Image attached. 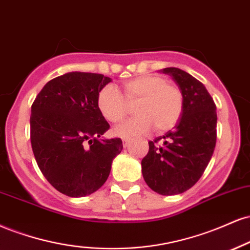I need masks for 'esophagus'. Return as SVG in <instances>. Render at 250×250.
<instances>
[{"label": "esophagus", "instance_id": "obj_1", "mask_svg": "<svg viewBox=\"0 0 250 250\" xmlns=\"http://www.w3.org/2000/svg\"><path fill=\"white\" fill-rule=\"evenodd\" d=\"M128 144H130V139H127V138H124V139H123V145H124V147H127Z\"/></svg>", "mask_w": 250, "mask_h": 250}]
</instances>
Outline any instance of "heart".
Segmentation results:
<instances>
[{
  "label": "heart",
  "mask_w": 250,
  "mask_h": 250,
  "mask_svg": "<svg viewBox=\"0 0 250 250\" xmlns=\"http://www.w3.org/2000/svg\"><path fill=\"white\" fill-rule=\"evenodd\" d=\"M124 99L113 85L99 91L97 106L105 119L118 123L125 117L129 104L137 102L138 116L120 123L114 133L123 138L136 137L147 132L152 126L159 132L168 131L178 123L184 110L181 90L157 75H143L124 83Z\"/></svg>",
  "instance_id": "b5f03b06"
}]
</instances>
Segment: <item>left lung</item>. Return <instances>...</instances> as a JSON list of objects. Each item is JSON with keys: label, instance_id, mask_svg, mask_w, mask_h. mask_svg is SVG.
Returning a JSON list of instances; mask_svg holds the SVG:
<instances>
[{"label": "left lung", "instance_id": "obj_1", "mask_svg": "<svg viewBox=\"0 0 250 250\" xmlns=\"http://www.w3.org/2000/svg\"><path fill=\"white\" fill-rule=\"evenodd\" d=\"M161 72L171 76L183 92L184 110L171 131L148 142L142 172L154 192L175 195L194 186L204 174L215 148L218 117L215 103L201 82L178 67Z\"/></svg>", "mask_w": 250, "mask_h": 250}]
</instances>
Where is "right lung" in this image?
<instances>
[{
    "label": "right lung",
    "mask_w": 250,
    "mask_h": 250,
    "mask_svg": "<svg viewBox=\"0 0 250 250\" xmlns=\"http://www.w3.org/2000/svg\"><path fill=\"white\" fill-rule=\"evenodd\" d=\"M111 78L67 72L43 86L31 105L30 140L41 172L58 192L90 195L107 180L120 138L99 139L110 128L97 97Z\"/></svg>",
    "instance_id": "1"
}]
</instances>
